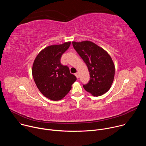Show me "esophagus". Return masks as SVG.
<instances>
[{
    "instance_id": "obj_1",
    "label": "esophagus",
    "mask_w": 146,
    "mask_h": 146,
    "mask_svg": "<svg viewBox=\"0 0 146 146\" xmlns=\"http://www.w3.org/2000/svg\"><path fill=\"white\" fill-rule=\"evenodd\" d=\"M74 75L76 76V77L77 78H78V77H79V74H78V73H76L74 74Z\"/></svg>"
}]
</instances>
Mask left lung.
<instances>
[{"label": "left lung", "mask_w": 146, "mask_h": 146, "mask_svg": "<svg viewBox=\"0 0 146 146\" xmlns=\"http://www.w3.org/2000/svg\"><path fill=\"white\" fill-rule=\"evenodd\" d=\"M72 44L90 72V81L83 85L85 90L94 96L107 92L111 87L115 74L114 64L110 55L92 41H73Z\"/></svg>", "instance_id": "8db88e82"}]
</instances>
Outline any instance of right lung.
I'll return each instance as SVG.
<instances>
[{
  "mask_svg": "<svg viewBox=\"0 0 146 146\" xmlns=\"http://www.w3.org/2000/svg\"><path fill=\"white\" fill-rule=\"evenodd\" d=\"M70 41L52 45L41 50L36 57L32 69L35 84L40 92L52 100L63 99L77 80L69 68L60 64L61 56Z\"/></svg>",
  "mask_w": 146,
  "mask_h": 146,
  "instance_id": "1",
  "label": "right lung"
}]
</instances>
